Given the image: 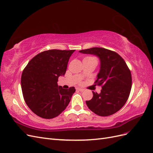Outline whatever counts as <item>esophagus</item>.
I'll use <instances>...</instances> for the list:
<instances>
[{
    "label": "esophagus",
    "instance_id": "34e87169",
    "mask_svg": "<svg viewBox=\"0 0 153 153\" xmlns=\"http://www.w3.org/2000/svg\"><path fill=\"white\" fill-rule=\"evenodd\" d=\"M78 91H81V92H83L84 91V89H82V88H77L76 89Z\"/></svg>",
    "mask_w": 153,
    "mask_h": 153
}]
</instances>
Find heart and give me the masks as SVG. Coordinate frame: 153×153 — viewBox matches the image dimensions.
<instances>
[{
    "mask_svg": "<svg viewBox=\"0 0 153 153\" xmlns=\"http://www.w3.org/2000/svg\"><path fill=\"white\" fill-rule=\"evenodd\" d=\"M85 59H94V58L92 57H85Z\"/></svg>",
    "mask_w": 153,
    "mask_h": 153,
    "instance_id": "obj_1",
    "label": "heart"
}]
</instances>
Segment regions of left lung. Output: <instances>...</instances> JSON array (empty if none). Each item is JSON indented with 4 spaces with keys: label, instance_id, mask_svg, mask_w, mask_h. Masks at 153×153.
Masks as SVG:
<instances>
[{
    "label": "left lung",
    "instance_id": "8db88e82",
    "mask_svg": "<svg viewBox=\"0 0 153 153\" xmlns=\"http://www.w3.org/2000/svg\"><path fill=\"white\" fill-rule=\"evenodd\" d=\"M79 52L95 55L100 61L95 84L102 89L100 94L92 92V98L86 101L87 106L100 116L117 112L126 103L131 89V75L126 62L117 53L104 48L94 47Z\"/></svg>",
    "mask_w": 153,
    "mask_h": 153
}]
</instances>
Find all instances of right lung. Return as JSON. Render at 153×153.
Listing matches in <instances>:
<instances>
[{"label":"right lung","instance_id":"add662e5","mask_svg":"<svg viewBox=\"0 0 153 153\" xmlns=\"http://www.w3.org/2000/svg\"><path fill=\"white\" fill-rule=\"evenodd\" d=\"M75 50H50L36 55L27 64L21 77L26 104L44 119L58 116L66 109L75 92L74 87L63 89L57 84L65 75L68 63Z\"/></svg>","mask_w":153,"mask_h":153}]
</instances>
